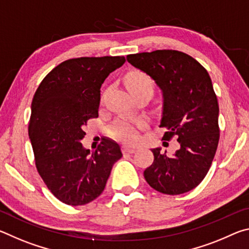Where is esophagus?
Returning <instances> with one entry per match:
<instances>
[{
	"label": "esophagus",
	"instance_id": "obj_1",
	"mask_svg": "<svg viewBox=\"0 0 249 249\" xmlns=\"http://www.w3.org/2000/svg\"><path fill=\"white\" fill-rule=\"evenodd\" d=\"M137 150V148L136 147H132V146H127V145H125V146H123V151L124 153H128V154H134L135 151Z\"/></svg>",
	"mask_w": 249,
	"mask_h": 249
}]
</instances>
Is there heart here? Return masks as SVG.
<instances>
[{"label": "heart", "instance_id": "b5f03b06", "mask_svg": "<svg viewBox=\"0 0 249 249\" xmlns=\"http://www.w3.org/2000/svg\"><path fill=\"white\" fill-rule=\"evenodd\" d=\"M125 84L130 93L137 91H149L153 93L154 81L148 74L140 70H134L125 77ZM142 121H130L124 117L116 120L111 126L109 132L113 137L119 140L133 142L137 140V127L142 126Z\"/></svg>", "mask_w": 249, "mask_h": 249}]
</instances>
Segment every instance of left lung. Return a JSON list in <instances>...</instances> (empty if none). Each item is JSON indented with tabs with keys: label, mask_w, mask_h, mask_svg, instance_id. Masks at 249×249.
<instances>
[{
	"label": "left lung",
	"mask_w": 249,
	"mask_h": 249,
	"mask_svg": "<svg viewBox=\"0 0 249 249\" xmlns=\"http://www.w3.org/2000/svg\"><path fill=\"white\" fill-rule=\"evenodd\" d=\"M126 59L162 90L163 144L168 146L172 138L179 142L172 156L151 149L154 162L144 171L147 183L163 195L190 191L208 174L220 140L218 103L208 71L195 58L172 49L128 54Z\"/></svg>",
	"instance_id": "8db88e82"
}]
</instances>
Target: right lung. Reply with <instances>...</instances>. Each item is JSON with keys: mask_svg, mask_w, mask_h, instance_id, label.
Listing matches in <instances>:
<instances>
[{"mask_svg": "<svg viewBox=\"0 0 249 249\" xmlns=\"http://www.w3.org/2000/svg\"><path fill=\"white\" fill-rule=\"evenodd\" d=\"M123 56L68 59L50 71L34 94L28 135L36 169L62 203L84 205L103 192L120 146L105 138L90 155L80 141L99 116L100 88Z\"/></svg>", "mask_w": 249, "mask_h": 249, "instance_id": "right-lung-1", "label": "right lung"}]
</instances>
